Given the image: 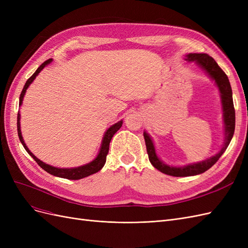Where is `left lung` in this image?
I'll list each match as a JSON object with an SVG mask.
<instances>
[{"instance_id":"obj_1","label":"left lung","mask_w":248,"mask_h":248,"mask_svg":"<svg viewBox=\"0 0 248 248\" xmlns=\"http://www.w3.org/2000/svg\"><path fill=\"white\" fill-rule=\"evenodd\" d=\"M184 60L186 62H194L200 68L205 71L207 76L211 78L217 89L219 91L221 108H222V122H223V132H224V141L220 150L215 155L209 157V158L202 160L199 162L188 163L182 167L169 166L164 163L156 153V149L154 146V141L150 134L147 131H144V138L146 141L147 152L149 156V160L152 166L160 170L161 172L172 177H188L202 174L208 170L210 168L216 163L219 157L226 151L228 146L232 140L235 131V108L232 103V93L227 74L222 71V69L215 62V60L207 54H187L185 55Z\"/></svg>"}]
</instances>
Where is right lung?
I'll list each match as a JSON object with an SVG mask.
<instances>
[{
  "label": "right lung",
  "instance_id": "right-lung-1",
  "mask_svg": "<svg viewBox=\"0 0 248 248\" xmlns=\"http://www.w3.org/2000/svg\"><path fill=\"white\" fill-rule=\"evenodd\" d=\"M51 62H52V59H48L47 61L42 63L38 67V68H37V70L35 71V73L33 74V76L27 80L26 85H25L24 89H22V91H21L20 97H19V107L22 104V100H24L25 94L27 92L28 88L30 87V85L32 84V82L34 81V79L36 78V77L38 76V74L42 71V69L44 68V67L47 66ZM122 124H123V120H121V121L115 123L114 125H111L109 128H108V130L104 132L103 138H102V141H101V146H100V149H99V152H98V154H97V156L95 157V158L92 161H90L89 163L84 164V166H79V167H77V168H70V169L65 168L64 169V168H56V167L49 166V164L43 162L40 159L37 158V157L31 151H30V149L27 147L26 142L24 140V138H22V136H21V130H20V112L18 111V114H17V133H18V138H19V140L21 141L22 146H24V148L26 149V151L30 154V156L33 157V159L39 164V167H41L44 170L47 171L48 174L54 175L56 177H60V178L68 179V180H79V179H82V178H86V177H88L90 175L95 174V172H97V171H99L104 167V164H106V161H107V155L108 153L109 142L111 140V138L114 137V134L120 128H121Z\"/></svg>",
  "mask_w": 248,
  "mask_h": 248
}]
</instances>
